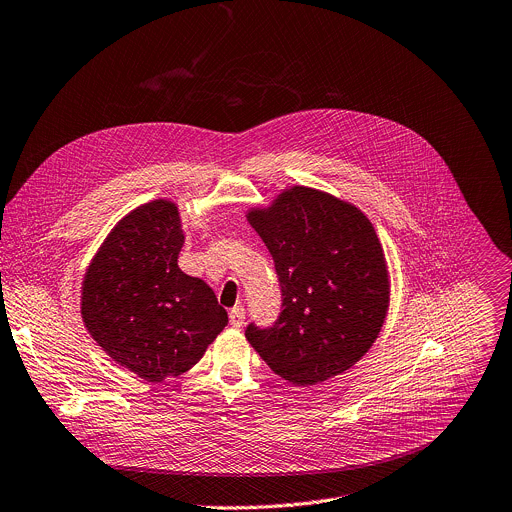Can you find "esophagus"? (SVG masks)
Instances as JSON below:
<instances>
[{"instance_id": "34e87169", "label": "esophagus", "mask_w": 512, "mask_h": 512, "mask_svg": "<svg viewBox=\"0 0 512 512\" xmlns=\"http://www.w3.org/2000/svg\"><path fill=\"white\" fill-rule=\"evenodd\" d=\"M244 318H246V312H244L242 306H234V308L230 310V324H232V326L240 328V326L244 324Z\"/></svg>"}]
</instances>
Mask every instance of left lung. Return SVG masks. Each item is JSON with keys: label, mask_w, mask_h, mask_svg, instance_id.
<instances>
[{"label": "left lung", "mask_w": 512, "mask_h": 512, "mask_svg": "<svg viewBox=\"0 0 512 512\" xmlns=\"http://www.w3.org/2000/svg\"><path fill=\"white\" fill-rule=\"evenodd\" d=\"M248 222L272 254L282 312L246 338L284 380L312 386L354 366L388 310V270L370 220L326 192L294 186Z\"/></svg>", "instance_id": "obj_1"}]
</instances>
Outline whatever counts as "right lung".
Listing matches in <instances>:
<instances>
[{
    "label": "right lung",
    "instance_id": "1",
    "mask_svg": "<svg viewBox=\"0 0 512 512\" xmlns=\"http://www.w3.org/2000/svg\"><path fill=\"white\" fill-rule=\"evenodd\" d=\"M182 244L178 206L154 200L116 224L84 276L88 332L148 382L190 370L228 324L212 288L178 268Z\"/></svg>",
    "mask_w": 512,
    "mask_h": 512
}]
</instances>
